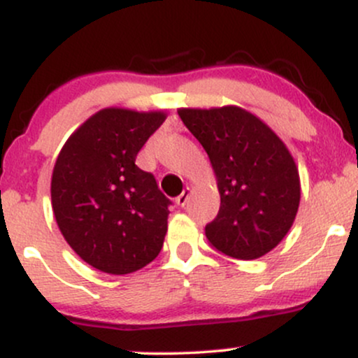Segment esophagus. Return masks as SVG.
<instances>
[{
    "label": "esophagus",
    "instance_id": "34e87169",
    "mask_svg": "<svg viewBox=\"0 0 358 358\" xmlns=\"http://www.w3.org/2000/svg\"><path fill=\"white\" fill-rule=\"evenodd\" d=\"M188 199H190V188H187V190L182 192V195L176 196V205H178V207H185Z\"/></svg>",
    "mask_w": 358,
    "mask_h": 358
}]
</instances>
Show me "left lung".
<instances>
[{
  "label": "left lung",
  "instance_id": "1",
  "mask_svg": "<svg viewBox=\"0 0 358 358\" xmlns=\"http://www.w3.org/2000/svg\"><path fill=\"white\" fill-rule=\"evenodd\" d=\"M210 158L220 208L205 227L219 252L242 261L262 257L285 239L296 219L298 166L271 127L237 106L178 109Z\"/></svg>",
  "mask_w": 358,
  "mask_h": 358
}]
</instances>
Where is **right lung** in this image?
Instances as JSON below:
<instances>
[{"mask_svg":"<svg viewBox=\"0 0 358 358\" xmlns=\"http://www.w3.org/2000/svg\"><path fill=\"white\" fill-rule=\"evenodd\" d=\"M166 113L106 108L71 134L52 173V207L62 236L92 268L129 274L158 256L168 205L136 156Z\"/></svg>","mask_w":358,"mask_h":358,"instance_id":"add662e5","label":"right lung"}]
</instances>
